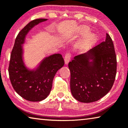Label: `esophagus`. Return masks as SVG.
<instances>
[{
    "instance_id": "esophagus-1",
    "label": "esophagus",
    "mask_w": 128,
    "mask_h": 128,
    "mask_svg": "<svg viewBox=\"0 0 128 128\" xmlns=\"http://www.w3.org/2000/svg\"><path fill=\"white\" fill-rule=\"evenodd\" d=\"M70 53H67L66 56H65V58H64V63L66 65H67L68 64V62H70Z\"/></svg>"
}]
</instances>
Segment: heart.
Masks as SVG:
<instances>
[{"label": "heart", "mask_w": 128, "mask_h": 128, "mask_svg": "<svg viewBox=\"0 0 128 128\" xmlns=\"http://www.w3.org/2000/svg\"><path fill=\"white\" fill-rule=\"evenodd\" d=\"M78 34L85 36L82 41L77 46L79 53H84L90 50L97 42V36L93 34H90V30L86 26H80L78 29Z\"/></svg>", "instance_id": "b5f03b06"}]
</instances>
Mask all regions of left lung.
Listing matches in <instances>:
<instances>
[{
    "label": "left lung",
    "instance_id": "left-lung-1",
    "mask_svg": "<svg viewBox=\"0 0 128 128\" xmlns=\"http://www.w3.org/2000/svg\"><path fill=\"white\" fill-rule=\"evenodd\" d=\"M68 67L70 91L76 100L90 103L105 96L113 86L117 71L116 56L110 36L106 34L105 42L74 57Z\"/></svg>",
    "mask_w": 128,
    "mask_h": 128
}]
</instances>
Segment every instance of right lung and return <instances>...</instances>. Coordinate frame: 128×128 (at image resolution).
<instances>
[{"mask_svg":"<svg viewBox=\"0 0 128 128\" xmlns=\"http://www.w3.org/2000/svg\"><path fill=\"white\" fill-rule=\"evenodd\" d=\"M48 19H38L30 22L16 38L11 52L8 68L13 88L18 94L30 101H41L51 90L54 75L64 64L62 56L54 54L45 57L34 68H29L24 62V50L27 34L35 26Z\"/></svg>","mask_w":128,"mask_h":128,"instance_id":"obj_1","label":"right lung"}]
</instances>
